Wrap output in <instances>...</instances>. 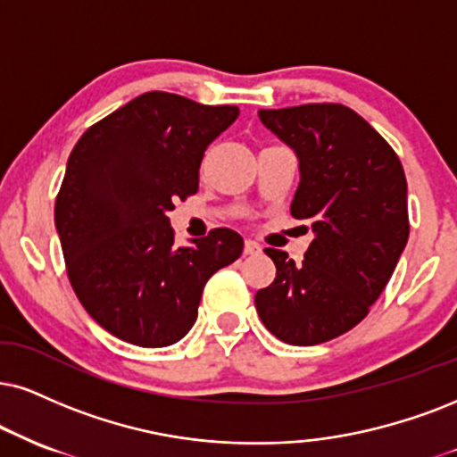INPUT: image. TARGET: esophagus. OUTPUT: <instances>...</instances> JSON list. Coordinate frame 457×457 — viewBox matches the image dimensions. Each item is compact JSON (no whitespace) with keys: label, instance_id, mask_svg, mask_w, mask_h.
I'll list each match as a JSON object with an SVG mask.
<instances>
[{"label":"esophagus","instance_id":"34e87169","mask_svg":"<svg viewBox=\"0 0 457 457\" xmlns=\"http://www.w3.org/2000/svg\"><path fill=\"white\" fill-rule=\"evenodd\" d=\"M262 252V247L256 244V241H252V239H245V244H244V254L245 256H254V254H261Z\"/></svg>","mask_w":457,"mask_h":457}]
</instances>
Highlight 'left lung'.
<instances>
[{
  "instance_id": "left-lung-1",
  "label": "left lung",
  "mask_w": 457,
  "mask_h": 457,
  "mask_svg": "<svg viewBox=\"0 0 457 457\" xmlns=\"http://www.w3.org/2000/svg\"><path fill=\"white\" fill-rule=\"evenodd\" d=\"M258 118L295 150L301 182L290 213L307 220L313 241L301 264L264 250L278 273L256 292V312L279 341L318 345L362 322L390 281L409 239L407 179L390 144L345 105Z\"/></svg>"
}]
</instances>
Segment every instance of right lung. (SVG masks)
Returning <instances> with one entry per match:
<instances>
[{"instance_id": "add662e5", "label": "right lung", "mask_w": 457, "mask_h": 457, "mask_svg": "<svg viewBox=\"0 0 457 457\" xmlns=\"http://www.w3.org/2000/svg\"><path fill=\"white\" fill-rule=\"evenodd\" d=\"M237 105L144 93L78 139L54 205L73 292L110 335L167 347L193 328L207 279L235 262L230 228L178 247L167 213L199 190L207 145L237 120Z\"/></svg>"}]
</instances>
